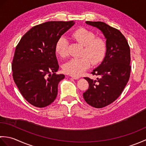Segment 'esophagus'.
Listing matches in <instances>:
<instances>
[{"label":"esophagus","instance_id":"1","mask_svg":"<svg viewBox=\"0 0 146 146\" xmlns=\"http://www.w3.org/2000/svg\"><path fill=\"white\" fill-rule=\"evenodd\" d=\"M71 77L72 78H73L74 80H78L80 78L79 76H71Z\"/></svg>","mask_w":146,"mask_h":146}]
</instances>
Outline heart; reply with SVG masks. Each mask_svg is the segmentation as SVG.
I'll use <instances>...</instances> for the list:
<instances>
[{
  "label": "heart",
  "mask_w": 146,
  "mask_h": 146,
  "mask_svg": "<svg viewBox=\"0 0 146 146\" xmlns=\"http://www.w3.org/2000/svg\"><path fill=\"white\" fill-rule=\"evenodd\" d=\"M71 38L84 46L80 58H73L63 65L66 73L78 76L90 66L97 65L103 61L107 52V43L103 38H95V34L90 30L80 27L71 33ZM68 42L64 38H60L56 44V53L61 58L68 56Z\"/></svg>",
  "instance_id": "b5f03b06"
}]
</instances>
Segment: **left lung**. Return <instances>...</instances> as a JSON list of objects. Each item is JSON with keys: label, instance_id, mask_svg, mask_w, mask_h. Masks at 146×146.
Segmentation results:
<instances>
[{"label": "left lung", "instance_id": "8db88e82", "mask_svg": "<svg viewBox=\"0 0 146 146\" xmlns=\"http://www.w3.org/2000/svg\"><path fill=\"white\" fill-rule=\"evenodd\" d=\"M103 33L107 43V52L103 61L93 70L96 80L85 77L89 83L83 93L85 102L93 107L100 108L112 103L122 94L131 73V51L127 39L120 31L103 22L86 21Z\"/></svg>", "mask_w": 146, "mask_h": 146}]
</instances>
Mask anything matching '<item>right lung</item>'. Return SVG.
Returning a JSON list of instances; mask_svg holds the SVG:
<instances>
[{
	"instance_id": "add662e5",
	"label": "right lung",
	"mask_w": 146,
	"mask_h": 146,
	"mask_svg": "<svg viewBox=\"0 0 146 146\" xmlns=\"http://www.w3.org/2000/svg\"><path fill=\"white\" fill-rule=\"evenodd\" d=\"M75 22L49 21L32 27L15 48L12 64L14 82L23 97L33 106L42 108L56 98L59 65L55 46Z\"/></svg>"
}]
</instances>
